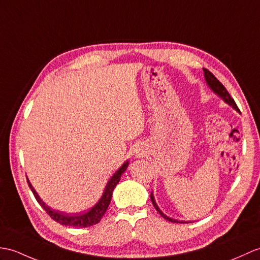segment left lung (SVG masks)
<instances>
[{"instance_id": "obj_1", "label": "left lung", "mask_w": 260, "mask_h": 260, "mask_svg": "<svg viewBox=\"0 0 260 260\" xmlns=\"http://www.w3.org/2000/svg\"><path fill=\"white\" fill-rule=\"evenodd\" d=\"M204 70V75H205V80H206V83L207 85L212 88L213 92L215 94H217L219 96L220 99H222V101H224L225 103H227L228 105H231L233 108H235V110L239 112V108L238 106L236 105V103H235L234 99L231 96V94L228 93V90L225 88V86L222 85V84L217 80V78L214 76V74L212 73V72H209L208 70L206 69H203ZM150 199H152V203L154 205L155 209L157 210V212L159 213V215L162 217V218H165L166 220L168 221H172V222H177V224H185V222L187 221H183V220H177V219H174V218H171V217H168L167 215H165L164 213L161 212V210L159 209V207L157 206V204H156L155 202V198H154V195L153 192H150Z\"/></svg>"}]
</instances>
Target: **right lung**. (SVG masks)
<instances>
[{"label":"right lung","mask_w":260,"mask_h":260,"mask_svg":"<svg viewBox=\"0 0 260 260\" xmlns=\"http://www.w3.org/2000/svg\"><path fill=\"white\" fill-rule=\"evenodd\" d=\"M128 166V160H126L124 164L119 167V170L114 173L113 176L111 177V179L108 180L104 192H103L102 197L100 198V201L96 203L94 206L90 208L89 210H87L86 213L83 214H75V215H70L66 213H62L58 212V210H55L51 208L50 206L42 201L40 198V196L38 195V192L35 191V189L33 188V186L31 185V182H29L28 178L26 177L27 184L31 188L34 197L36 198V201L41 205L45 212L48 214V216L51 217L53 220L57 221L58 224L64 225V226H72V227H89L96 225L98 222L101 221L102 217L104 216V214L106 213V210L108 208V205L111 204V199H112V195H113V190L115 188V186L118 184V182L120 180V176L122 174L126 171V168Z\"/></svg>","instance_id":"obj_1"}]
</instances>
